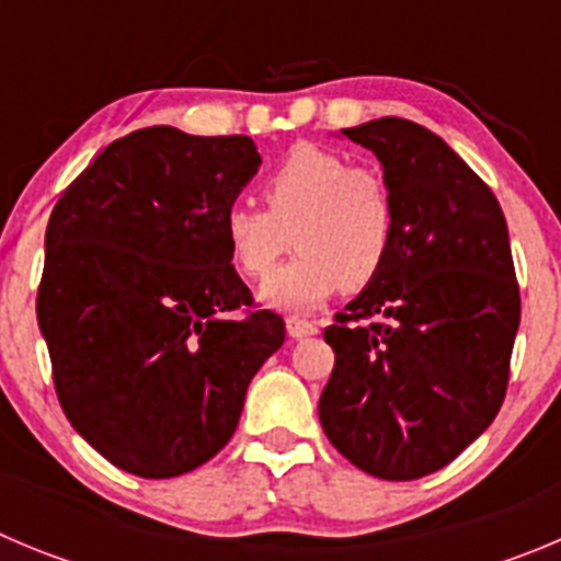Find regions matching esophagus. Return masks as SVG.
<instances>
[{"mask_svg":"<svg viewBox=\"0 0 561 561\" xmlns=\"http://www.w3.org/2000/svg\"><path fill=\"white\" fill-rule=\"evenodd\" d=\"M287 334L290 337H310V334H318V323L316 321H307L301 316H290L287 318Z\"/></svg>","mask_w":561,"mask_h":561,"instance_id":"34e87169","label":"esophagus"}]
</instances>
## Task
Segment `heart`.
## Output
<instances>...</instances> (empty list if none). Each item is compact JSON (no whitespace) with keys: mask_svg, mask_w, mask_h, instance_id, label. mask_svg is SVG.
<instances>
[{"mask_svg":"<svg viewBox=\"0 0 561 561\" xmlns=\"http://www.w3.org/2000/svg\"><path fill=\"white\" fill-rule=\"evenodd\" d=\"M265 207L234 202L224 240L238 271L265 279L296 234L298 254L263 287L279 310H312L340 285L365 287L381 274L399 232L385 174L343 151L298 144L260 182Z\"/></svg>","mask_w":561,"mask_h":561,"instance_id":"1","label":"heart"}]
</instances>
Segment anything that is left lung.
<instances>
[{
    "mask_svg": "<svg viewBox=\"0 0 561 561\" xmlns=\"http://www.w3.org/2000/svg\"><path fill=\"white\" fill-rule=\"evenodd\" d=\"M379 157L399 232L381 274L323 329L329 443L365 473L446 468L504 404L520 287L499 198L443 138L407 118L343 129Z\"/></svg>",
    "mask_w": 561,
    "mask_h": 561,
    "instance_id": "obj_1",
    "label": "left lung"
}]
</instances>
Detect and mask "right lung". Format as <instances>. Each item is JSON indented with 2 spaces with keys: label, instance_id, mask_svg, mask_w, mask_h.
<instances>
[{
  "label": "right lung",
  "instance_id": "obj_1",
  "mask_svg": "<svg viewBox=\"0 0 561 561\" xmlns=\"http://www.w3.org/2000/svg\"><path fill=\"white\" fill-rule=\"evenodd\" d=\"M256 165L245 135L135 129L51 209L35 312L57 401L127 473L174 479L216 457L249 381L285 343L221 227Z\"/></svg>",
  "mask_w": 561,
  "mask_h": 561
}]
</instances>
